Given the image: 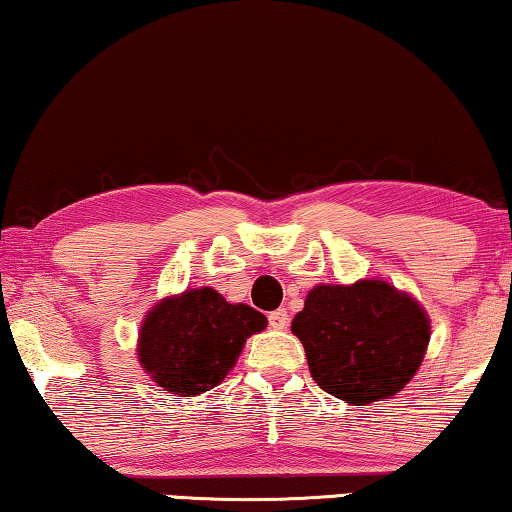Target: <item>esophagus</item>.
<instances>
[{
  "label": "esophagus",
  "instance_id": "esophagus-1",
  "mask_svg": "<svg viewBox=\"0 0 512 512\" xmlns=\"http://www.w3.org/2000/svg\"><path fill=\"white\" fill-rule=\"evenodd\" d=\"M287 322H290V318H287L285 308H278V311L269 313V327H273V329H285Z\"/></svg>",
  "mask_w": 512,
  "mask_h": 512
}]
</instances>
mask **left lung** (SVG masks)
Wrapping results in <instances>:
<instances>
[{"instance_id": "1", "label": "left lung", "mask_w": 512, "mask_h": 512, "mask_svg": "<svg viewBox=\"0 0 512 512\" xmlns=\"http://www.w3.org/2000/svg\"><path fill=\"white\" fill-rule=\"evenodd\" d=\"M292 331L304 343L315 383L355 406L401 392L429 343L422 308L383 280L318 285Z\"/></svg>"}]
</instances>
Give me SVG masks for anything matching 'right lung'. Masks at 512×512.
I'll return each instance as SVG.
<instances>
[{
	"label": "right lung",
	"mask_w": 512,
	"mask_h": 512,
	"mask_svg": "<svg viewBox=\"0 0 512 512\" xmlns=\"http://www.w3.org/2000/svg\"><path fill=\"white\" fill-rule=\"evenodd\" d=\"M266 318L246 304H229L211 287L162 301L143 320L139 359L167 392L190 397L208 392L227 376L248 336Z\"/></svg>",
	"instance_id": "obj_1"
}]
</instances>
